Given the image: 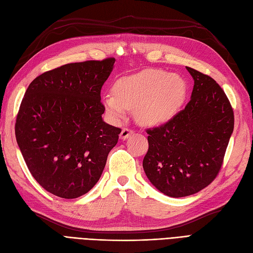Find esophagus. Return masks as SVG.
<instances>
[{"label": "esophagus", "mask_w": 253, "mask_h": 253, "mask_svg": "<svg viewBox=\"0 0 253 253\" xmlns=\"http://www.w3.org/2000/svg\"><path fill=\"white\" fill-rule=\"evenodd\" d=\"M133 134V131L132 129H129V128H124L121 131V133H120V138L121 139H124V140H126V138H128L129 136H131Z\"/></svg>", "instance_id": "34e87169"}]
</instances>
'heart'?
Masks as SVG:
<instances>
[{"label":"heart","instance_id":"heart-1","mask_svg":"<svg viewBox=\"0 0 253 253\" xmlns=\"http://www.w3.org/2000/svg\"><path fill=\"white\" fill-rule=\"evenodd\" d=\"M186 94L187 83L180 76L148 70L117 80L114 93L102 95V104L114 121L124 119L127 109H135L139 122L155 126L178 114Z\"/></svg>","mask_w":253,"mask_h":253}]
</instances>
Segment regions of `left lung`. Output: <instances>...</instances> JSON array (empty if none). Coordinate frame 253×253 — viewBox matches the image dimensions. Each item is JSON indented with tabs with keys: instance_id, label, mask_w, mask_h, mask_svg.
I'll use <instances>...</instances> for the list:
<instances>
[{
	"instance_id": "8db88e82",
	"label": "left lung",
	"mask_w": 253,
	"mask_h": 253,
	"mask_svg": "<svg viewBox=\"0 0 253 253\" xmlns=\"http://www.w3.org/2000/svg\"><path fill=\"white\" fill-rule=\"evenodd\" d=\"M194 86L186 108L167 124L147 129L145 175L160 192L183 197L216 177L234 127L231 104L216 81L186 67Z\"/></svg>"
}]
</instances>
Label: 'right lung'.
Here are the masks:
<instances>
[{
	"mask_svg": "<svg viewBox=\"0 0 253 253\" xmlns=\"http://www.w3.org/2000/svg\"><path fill=\"white\" fill-rule=\"evenodd\" d=\"M114 58L70 63L29 84L16 138L29 172L49 193L71 200L100 178L121 129L103 121L101 87Z\"/></svg>",
	"mask_w": 253,
	"mask_h": 253,
	"instance_id": "obj_1",
	"label": "right lung"
}]
</instances>
